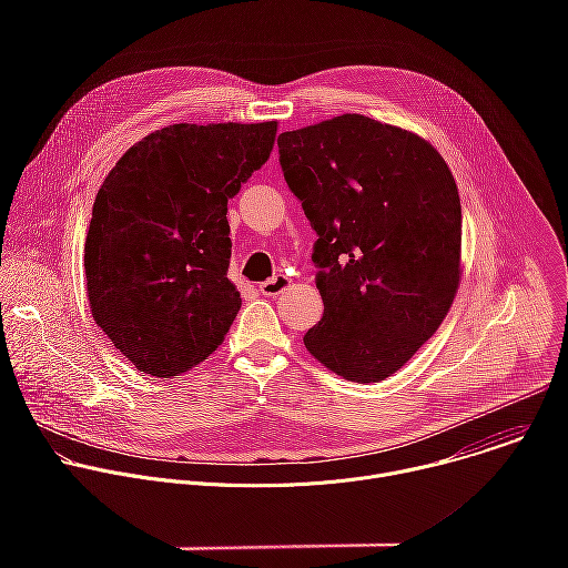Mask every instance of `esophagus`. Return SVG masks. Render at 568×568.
<instances>
[{"label": "esophagus", "instance_id": "esophagus-1", "mask_svg": "<svg viewBox=\"0 0 568 568\" xmlns=\"http://www.w3.org/2000/svg\"><path fill=\"white\" fill-rule=\"evenodd\" d=\"M287 285H290V278H287L285 274H276V276L267 278L265 283H261V292H263L265 296H276V294H281Z\"/></svg>", "mask_w": 568, "mask_h": 568}]
</instances>
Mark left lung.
<instances>
[{
  "label": "left lung",
  "mask_w": 568,
  "mask_h": 568,
  "mask_svg": "<svg viewBox=\"0 0 568 568\" xmlns=\"http://www.w3.org/2000/svg\"><path fill=\"white\" fill-rule=\"evenodd\" d=\"M290 191L316 231L323 316L303 337L333 373L393 375L438 331L460 281V200L414 132L342 114L278 136Z\"/></svg>",
  "instance_id": "8db88e82"
}]
</instances>
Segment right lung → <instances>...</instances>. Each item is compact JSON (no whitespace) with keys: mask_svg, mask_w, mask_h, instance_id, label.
<instances>
[{"mask_svg":"<svg viewBox=\"0 0 568 568\" xmlns=\"http://www.w3.org/2000/svg\"><path fill=\"white\" fill-rule=\"evenodd\" d=\"M276 121L175 123L134 143L97 193L85 237L94 321L134 368L204 362L240 310L226 204L270 159Z\"/></svg>","mask_w":568,"mask_h":568,"instance_id":"add662e5","label":"right lung"}]
</instances>
